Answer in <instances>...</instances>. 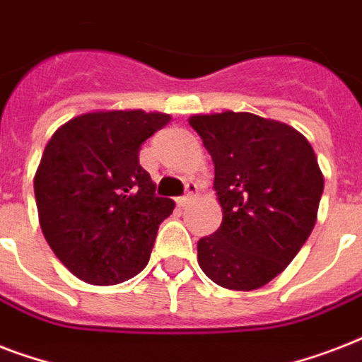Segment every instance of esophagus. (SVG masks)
Instances as JSON below:
<instances>
[{
    "label": "esophagus",
    "instance_id": "esophagus-1",
    "mask_svg": "<svg viewBox=\"0 0 362 362\" xmlns=\"http://www.w3.org/2000/svg\"><path fill=\"white\" fill-rule=\"evenodd\" d=\"M197 192H199L197 184H195V182H187V184H186V193H184V195H182V197L178 199V203H180V204L192 203L193 197L197 195Z\"/></svg>",
    "mask_w": 362,
    "mask_h": 362
}]
</instances>
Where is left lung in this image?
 <instances>
[{
    "mask_svg": "<svg viewBox=\"0 0 362 362\" xmlns=\"http://www.w3.org/2000/svg\"><path fill=\"white\" fill-rule=\"evenodd\" d=\"M189 125L214 161L223 220L197 242L199 267L235 291L274 280L314 229L323 193L314 148L291 125L252 112L195 115Z\"/></svg>",
    "mask_w": 362,
    "mask_h": 362,
    "instance_id": "obj_1",
    "label": "left lung"
}]
</instances>
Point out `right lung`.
I'll return each mask as SVG.
<instances>
[{
    "label": "right lung",
    "instance_id": "right-lung-1",
    "mask_svg": "<svg viewBox=\"0 0 362 362\" xmlns=\"http://www.w3.org/2000/svg\"><path fill=\"white\" fill-rule=\"evenodd\" d=\"M163 112L101 110L64 124L33 178L42 235L56 257L92 286H115L148 264L159 223L175 203L156 195L139 165Z\"/></svg>",
    "mask_w": 362,
    "mask_h": 362
}]
</instances>
